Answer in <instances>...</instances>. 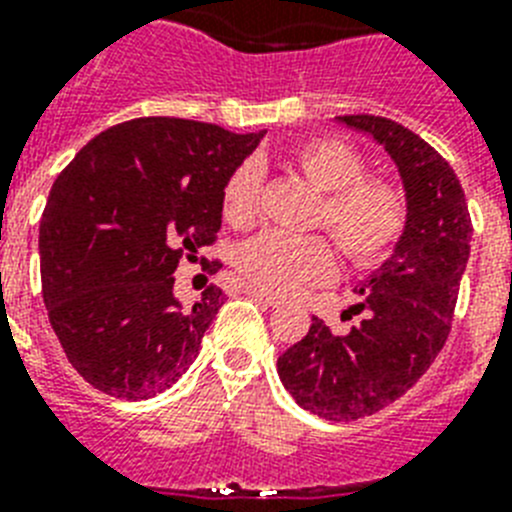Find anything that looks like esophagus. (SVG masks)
Returning <instances> with one entry per match:
<instances>
[{
    "mask_svg": "<svg viewBox=\"0 0 512 512\" xmlns=\"http://www.w3.org/2000/svg\"><path fill=\"white\" fill-rule=\"evenodd\" d=\"M244 291H247L249 296H255V299H260V302H265V304H268V307H281V304H283L281 296L268 294V291L257 289V286H247V289H244Z\"/></svg>",
    "mask_w": 512,
    "mask_h": 512,
    "instance_id": "1",
    "label": "esophagus"
}]
</instances>
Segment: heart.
<instances>
[{"label": "heart", "mask_w": 512, "mask_h": 512, "mask_svg": "<svg viewBox=\"0 0 512 512\" xmlns=\"http://www.w3.org/2000/svg\"><path fill=\"white\" fill-rule=\"evenodd\" d=\"M289 163L322 192L317 223L328 226L351 263L372 265L388 255L406 229V197L395 184L364 176V161L351 145L320 137L299 145ZM223 221L234 229L252 226L260 210V174L244 163L223 187ZM236 268L252 286L276 296L325 283L336 276V247L328 236H291L281 231L242 244Z\"/></svg>", "instance_id": "obj_1"}]
</instances>
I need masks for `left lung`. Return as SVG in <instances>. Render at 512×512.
Segmentation results:
<instances>
[{"label": "left lung", "mask_w": 512, "mask_h": 512, "mask_svg": "<svg viewBox=\"0 0 512 512\" xmlns=\"http://www.w3.org/2000/svg\"><path fill=\"white\" fill-rule=\"evenodd\" d=\"M372 135L398 166L406 229L390 260L359 289L362 325L333 336L320 317L278 356L294 401L330 422H354L401 398L448 341L458 286L471 249L466 195L450 163L416 132L372 114L338 117Z\"/></svg>", "instance_id": "8db88e82"}]
</instances>
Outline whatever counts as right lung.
Segmentation results:
<instances>
[{"instance_id": "1", "label": "right lung", "mask_w": 512, "mask_h": 512, "mask_svg": "<svg viewBox=\"0 0 512 512\" xmlns=\"http://www.w3.org/2000/svg\"><path fill=\"white\" fill-rule=\"evenodd\" d=\"M263 135L140 117L93 137L57 176L38 231L44 304L93 388L140 401L195 362L226 294L210 283L182 307L174 270L216 244L223 187Z\"/></svg>"}]
</instances>
